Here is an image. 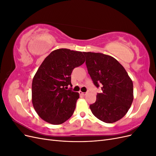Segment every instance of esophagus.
<instances>
[{"mask_svg": "<svg viewBox=\"0 0 156 156\" xmlns=\"http://www.w3.org/2000/svg\"><path fill=\"white\" fill-rule=\"evenodd\" d=\"M79 94H80V95H81V96H85L87 94V92H83L81 91H80Z\"/></svg>", "mask_w": 156, "mask_h": 156, "instance_id": "1", "label": "esophagus"}]
</instances>
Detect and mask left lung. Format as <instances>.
<instances>
[{"instance_id":"left-lung-1","label":"left lung","mask_w":156,"mask_h":156,"mask_svg":"<svg viewBox=\"0 0 156 156\" xmlns=\"http://www.w3.org/2000/svg\"><path fill=\"white\" fill-rule=\"evenodd\" d=\"M88 72L97 88L96 101L90 105L92 114L105 123L123 118L133 100V86L124 68L109 55L83 52Z\"/></svg>"}]
</instances>
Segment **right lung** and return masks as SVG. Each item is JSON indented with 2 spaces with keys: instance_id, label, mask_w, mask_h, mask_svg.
<instances>
[{
  "instance_id": "add662e5",
  "label": "right lung",
  "mask_w": 156,
  "mask_h": 156,
  "mask_svg": "<svg viewBox=\"0 0 156 156\" xmlns=\"http://www.w3.org/2000/svg\"><path fill=\"white\" fill-rule=\"evenodd\" d=\"M85 58L82 52L56 49L47 56L32 83V101L37 114L49 124L58 125L72 116L79 98L73 92L71 74Z\"/></svg>"
}]
</instances>
